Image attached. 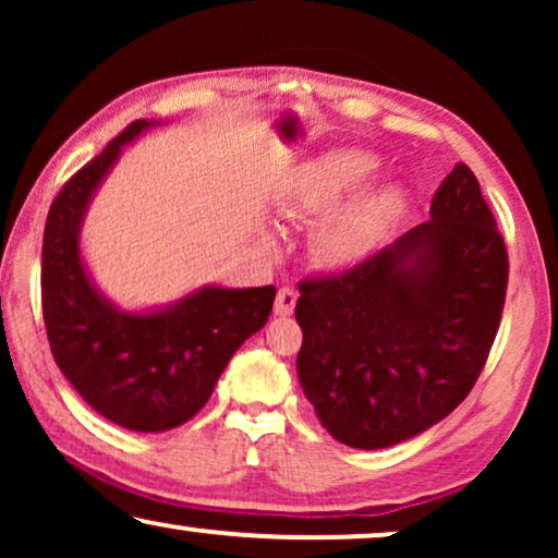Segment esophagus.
<instances>
[{"label": "esophagus", "instance_id": "obj_1", "mask_svg": "<svg viewBox=\"0 0 558 558\" xmlns=\"http://www.w3.org/2000/svg\"><path fill=\"white\" fill-rule=\"evenodd\" d=\"M296 304V289L294 287H281L277 292V302H274V312L281 317L292 315Z\"/></svg>", "mask_w": 558, "mask_h": 558}]
</instances>
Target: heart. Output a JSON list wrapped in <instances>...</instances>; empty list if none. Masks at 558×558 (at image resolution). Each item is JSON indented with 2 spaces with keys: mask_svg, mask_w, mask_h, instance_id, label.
Returning <instances> with one entry per match:
<instances>
[{
  "mask_svg": "<svg viewBox=\"0 0 558 558\" xmlns=\"http://www.w3.org/2000/svg\"><path fill=\"white\" fill-rule=\"evenodd\" d=\"M376 170V159L357 155V151H335V155L319 157L317 162L300 172L289 205L296 216L323 218L338 208L348 195H353L357 187H363ZM399 210L401 195L396 190L355 197L319 228V254L332 264L363 262L386 241Z\"/></svg>",
  "mask_w": 558,
  "mask_h": 558,
  "instance_id": "heart-1",
  "label": "heart"
}]
</instances>
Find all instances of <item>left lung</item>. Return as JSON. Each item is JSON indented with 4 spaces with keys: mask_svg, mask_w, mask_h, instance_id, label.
I'll return each instance as SVG.
<instances>
[{
    "mask_svg": "<svg viewBox=\"0 0 558 558\" xmlns=\"http://www.w3.org/2000/svg\"><path fill=\"white\" fill-rule=\"evenodd\" d=\"M432 220L353 269L300 281L302 391L342 445L384 449L460 407L498 335L508 251L468 165Z\"/></svg>",
    "mask_w": 558,
    "mask_h": 558,
    "instance_id": "8db88e82",
    "label": "left lung"
}]
</instances>
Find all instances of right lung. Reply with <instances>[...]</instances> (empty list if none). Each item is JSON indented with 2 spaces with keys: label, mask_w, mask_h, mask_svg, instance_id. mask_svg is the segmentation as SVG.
<instances>
[{
  "label": "right lung",
  "mask_w": 558,
  "mask_h": 558,
  "mask_svg": "<svg viewBox=\"0 0 558 558\" xmlns=\"http://www.w3.org/2000/svg\"><path fill=\"white\" fill-rule=\"evenodd\" d=\"M155 121H132L50 205L43 235V317L58 368L83 401L132 432L185 424L210 399L235 350L271 315L277 289L203 287L157 312H121L81 262L78 231L121 147Z\"/></svg>",
  "instance_id": "1"
}]
</instances>
